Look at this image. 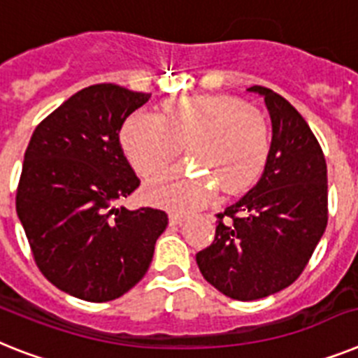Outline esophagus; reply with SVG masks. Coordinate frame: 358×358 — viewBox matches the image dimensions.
<instances>
[{"label":"esophagus","mask_w":358,"mask_h":358,"mask_svg":"<svg viewBox=\"0 0 358 358\" xmlns=\"http://www.w3.org/2000/svg\"><path fill=\"white\" fill-rule=\"evenodd\" d=\"M185 222L184 215H178V213H171L169 215V225H180Z\"/></svg>","instance_id":"34e87169"}]
</instances>
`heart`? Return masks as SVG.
<instances>
[{
  "instance_id": "heart-1",
  "label": "heart",
  "mask_w": 358,
  "mask_h": 358,
  "mask_svg": "<svg viewBox=\"0 0 358 358\" xmlns=\"http://www.w3.org/2000/svg\"><path fill=\"white\" fill-rule=\"evenodd\" d=\"M138 174L152 176L180 155L182 145L225 193L249 187L269 156V127L262 114L229 94L184 96L165 101L164 116L134 113L120 134ZM216 186L203 174L171 169L145 185L147 202L187 213L209 203Z\"/></svg>"
}]
</instances>
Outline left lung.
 I'll use <instances>...</instances> for the list:
<instances>
[{"mask_svg": "<svg viewBox=\"0 0 358 358\" xmlns=\"http://www.w3.org/2000/svg\"><path fill=\"white\" fill-rule=\"evenodd\" d=\"M271 118L266 167L249 193L218 216L215 240L196 253L211 286L235 300L275 295L299 278L327 224V167L299 110L253 85Z\"/></svg>", "mask_w": 358, "mask_h": 358, "instance_id": "1", "label": "left lung"}]
</instances>
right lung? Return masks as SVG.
<instances>
[{
    "label": "right lung",
    "mask_w": 358,
    "mask_h": 358,
    "mask_svg": "<svg viewBox=\"0 0 358 358\" xmlns=\"http://www.w3.org/2000/svg\"><path fill=\"white\" fill-rule=\"evenodd\" d=\"M151 94L114 83L85 87L36 127L16 211L40 271L58 289L109 302L142 280L167 215L116 207L140 185L120 129Z\"/></svg>",
    "instance_id": "obj_1"
}]
</instances>
